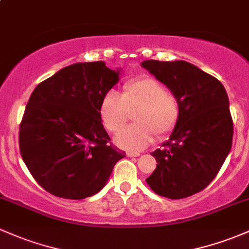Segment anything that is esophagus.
<instances>
[{
    "instance_id": "34e87169",
    "label": "esophagus",
    "mask_w": 249,
    "mask_h": 249,
    "mask_svg": "<svg viewBox=\"0 0 249 249\" xmlns=\"http://www.w3.org/2000/svg\"><path fill=\"white\" fill-rule=\"evenodd\" d=\"M140 154L136 153V152H127V157H139Z\"/></svg>"
}]
</instances>
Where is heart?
I'll list each match as a JSON object with an SVG mask.
<instances>
[{"label":"heart","instance_id":"heart-1","mask_svg":"<svg viewBox=\"0 0 249 249\" xmlns=\"http://www.w3.org/2000/svg\"><path fill=\"white\" fill-rule=\"evenodd\" d=\"M130 114L135 124L120 132L115 141L122 148L139 151L154 140V134H171L180 116V102L162 83L141 77L125 83L121 95L111 90L101 101V121L111 134L124 128Z\"/></svg>","mask_w":249,"mask_h":249}]
</instances>
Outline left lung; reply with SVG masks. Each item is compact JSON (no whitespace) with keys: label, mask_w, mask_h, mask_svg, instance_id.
Returning <instances> with one entry per match:
<instances>
[{"label":"left lung","mask_w":249,"mask_h":249,"mask_svg":"<svg viewBox=\"0 0 249 249\" xmlns=\"http://www.w3.org/2000/svg\"><path fill=\"white\" fill-rule=\"evenodd\" d=\"M180 102V116L170 140L152 153L157 167L146 179L159 196L181 199L213 180L228 156L232 119L222 83L184 60L142 61Z\"/></svg>","instance_id":"1"}]
</instances>
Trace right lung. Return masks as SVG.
<instances>
[{"label":"right lung","instance_id":"obj_1","mask_svg":"<svg viewBox=\"0 0 249 249\" xmlns=\"http://www.w3.org/2000/svg\"><path fill=\"white\" fill-rule=\"evenodd\" d=\"M117 81L119 72L103 61L77 63L32 92L18 146L31 175L47 192L66 199L92 196L125 157L110 142L100 117L101 101Z\"/></svg>","mask_w":249,"mask_h":249}]
</instances>
